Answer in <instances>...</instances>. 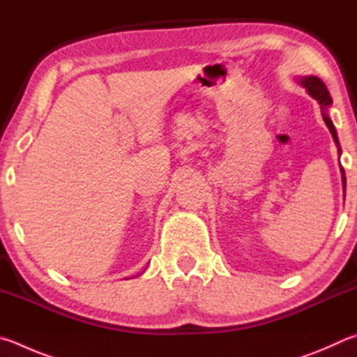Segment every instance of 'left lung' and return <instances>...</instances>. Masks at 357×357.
Wrapping results in <instances>:
<instances>
[{
	"instance_id": "1",
	"label": "left lung",
	"mask_w": 357,
	"mask_h": 357,
	"mask_svg": "<svg viewBox=\"0 0 357 357\" xmlns=\"http://www.w3.org/2000/svg\"><path fill=\"white\" fill-rule=\"evenodd\" d=\"M301 84L304 87H307V92L310 93L312 97H314L318 103H320V108L323 111V119H324V123H326V127L329 128L331 135H333L334 141L337 146H339V139H337V133H335V128L333 122H331V119L328 117L326 114V109L329 108V105L333 103V98H331L329 96V91L326 84L323 83V81L320 78L317 77H307V78H301ZM340 150V149H339ZM342 174H343V188H345V172H343L342 169Z\"/></svg>"
}]
</instances>
